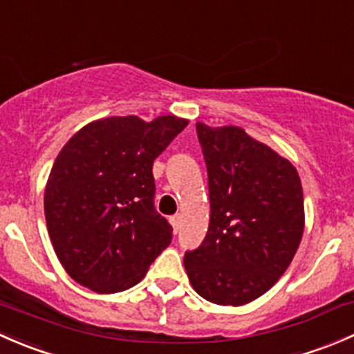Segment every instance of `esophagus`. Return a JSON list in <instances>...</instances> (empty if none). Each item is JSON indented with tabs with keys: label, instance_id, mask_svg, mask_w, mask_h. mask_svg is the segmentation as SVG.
I'll use <instances>...</instances> for the list:
<instances>
[{
	"label": "esophagus",
	"instance_id": "34e87169",
	"mask_svg": "<svg viewBox=\"0 0 354 354\" xmlns=\"http://www.w3.org/2000/svg\"><path fill=\"white\" fill-rule=\"evenodd\" d=\"M169 221H171V224H173L174 231L178 233V230H180V224H181V216L180 214H174V216H171Z\"/></svg>",
	"mask_w": 354,
	"mask_h": 354
}]
</instances>
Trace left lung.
I'll return each mask as SVG.
<instances>
[{
    "instance_id": "left-lung-1",
    "label": "left lung",
    "mask_w": 354,
    "mask_h": 354,
    "mask_svg": "<svg viewBox=\"0 0 354 354\" xmlns=\"http://www.w3.org/2000/svg\"><path fill=\"white\" fill-rule=\"evenodd\" d=\"M197 135L209 176L205 240L185 253L192 286L207 301L240 306L269 291L298 250L305 227L298 171L240 127Z\"/></svg>"
}]
</instances>
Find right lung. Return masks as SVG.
Listing matches in <instances>:
<instances>
[{"label":"right lung","mask_w":354,"mask_h":354,"mask_svg":"<svg viewBox=\"0 0 354 354\" xmlns=\"http://www.w3.org/2000/svg\"><path fill=\"white\" fill-rule=\"evenodd\" d=\"M188 120L111 116L78 130L56 157L44 192L49 238L68 276L101 295L144 279L173 227L154 207L156 157Z\"/></svg>","instance_id":"1"}]
</instances>
